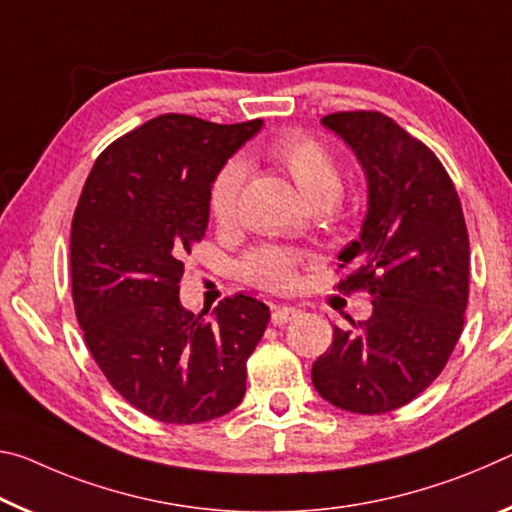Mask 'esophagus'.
Wrapping results in <instances>:
<instances>
[{
	"instance_id": "obj_1",
	"label": "esophagus",
	"mask_w": 512,
	"mask_h": 512,
	"mask_svg": "<svg viewBox=\"0 0 512 512\" xmlns=\"http://www.w3.org/2000/svg\"><path fill=\"white\" fill-rule=\"evenodd\" d=\"M299 311L295 306H272V324L274 326H283L295 320Z\"/></svg>"
}]
</instances>
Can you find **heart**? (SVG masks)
I'll return each mask as SVG.
<instances>
[{
	"instance_id": "heart-1",
	"label": "heart",
	"mask_w": 512,
	"mask_h": 512,
	"mask_svg": "<svg viewBox=\"0 0 512 512\" xmlns=\"http://www.w3.org/2000/svg\"><path fill=\"white\" fill-rule=\"evenodd\" d=\"M265 154L290 174L311 206L326 208L342 195L345 179H342L340 163L322 140L301 131H286L267 142ZM242 186H245V165L238 158L226 161L215 172L211 190H208V208L217 224L226 226L236 222ZM301 263H304V256L299 251L258 247L242 261V272L261 288L288 290L295 286Z\"/></svg>"
}]
</instances>
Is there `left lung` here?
Here are the masks:
<instances>
[{
    "label": "left lung",
    "mask_w": 512,
    "mask_h": 512,
    "mask_svg": "<svg viewBox=\"0 0 512 512\" xmlns=\"http://www.w3.org/2000/svg\"><path fill=\"white\" fill-rule=\"evenodd\" d=\"M324 127L354 149L367 174L360 238L338 256L340 292L367 290V322L333 326L313 385L335 408L381 415L438 379L463 333L469 238L454 181L422 140L379 111H340Z\"/></svg>",
    "instance_id": "left-lung-1"
}]
</instances>
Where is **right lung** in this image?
<instances>
[{
  "label": "right lung",
  "instance_id": "add662e5",
  "mask_svg": "<svg viewBox=\"0 0 512 512\" xmlns=\"http://www.w3.org/2000/svg\"><path fill=\"white\" fill-rule=\"evenodd\" d=\"M263 120L165 113L111 142L72 217L74 313L108 383L140 413L199 424L236 408L270 308L247 295L190 313L179 283L208 226L215 172Z\"/></svg>",
  "mask_w": 512,
  "mask_h": 512
}]
</instances>
